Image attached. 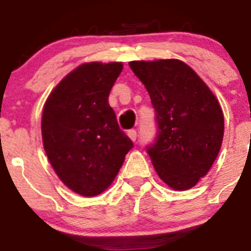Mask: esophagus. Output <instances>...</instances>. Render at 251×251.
Here are the masks:
<instances>
[{
  "instance_id": "obj_1",
  "label": "esophagus",
  "mask_w": 251,
  "mask_h": 251,
  "mask_svg": "<svg viewBox=\"0 0 251 251\" xmlns=\"http://www.w3.org/2000/svg\"><path fill=\"white\" fill-rule=\"evenodd\" d=\"M127 136L131 138V140L135 142L136 140H137V131H136V130H130L127 132Z\"/></svg>"
}]
</instances>
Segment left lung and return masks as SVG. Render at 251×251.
<instances>
[{
	"label": "left lung",
	"mask_w": 251,
	"mask_h": 251,
	"mask_svg": "<svg viewBox=\"0 0 251 251\" xmlns=\"http://www.w3.org/2000/svg\"><path fill=\"white\" fill-rule=\"evenodd\" d=\"M130 68L155 110L156 135L147 146L154 169L171 188H192L210 170L224 140V114L216 97L181 60H135Z\"/></svg>",
	"instance_id": "left-lung-1"
}]
</instances>
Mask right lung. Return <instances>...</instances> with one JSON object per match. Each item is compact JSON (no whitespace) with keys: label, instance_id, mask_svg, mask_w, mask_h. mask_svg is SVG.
Masks as SVG:
<instances>
[{"label":"right lung","instance_id":"add662e5","mask_svg":"<svg viewBox=\"0 0 251 251\" xmlns=\"http://www.w3.org/2000/svg\"><path fill=\"white\" fill-rule=\"evenodd\" d=\"M121 70V63L80 65L45 103L41 130L48 160L63 183L81 196L105 191L133 147L108 103Z\"/></svg>","mask_w":251,"mask_h":251}]
</instances>
